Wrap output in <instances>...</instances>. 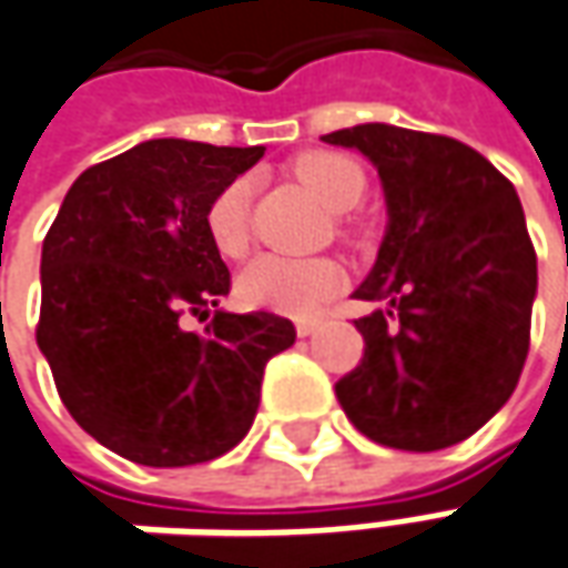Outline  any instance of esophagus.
Wrapping results in <instances>:
<instances>
[{"label": "esophagus", "instance_id": "1", "mask_svg": "<svg viewBox=\"0 0 568 568\" xmlns=\"http://www.w3.org/2000/svg\"><path fill=\"white\" fill-rule=\"evenodd\" d=\"M317 329H321V321H317V317H307V321H295V333H298V336H314V333H317Z\"/></svg>", "mask_w": 568, "mask_h": 568}]
</instances>
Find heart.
I'll use <instances>...</instances> for the list:
<instances>
[{
  "mask_svg": "<svg viewBox=\"0 0 568 568\" xmlns=\"http://www.w3.org/2000/svg\"><path fill=\"white\" fill-rule=\"evenodd\" d=\"M292 172L321 204L348 210L362 201L367 175L358 160L336 150H307L292 160ZM206 235L223 257H242L251 242V182L232 179L206 206ZM345 270L333 257H283L261 254L235 280L245 307L285 317H311L339 295Z\"/></svg>",
  "mask_w": 568,
  "mask_h": 568,
  "instance_id": "heart-1",
  "label": "heart"
}]
</instances>
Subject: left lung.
<instances>
[{
    "label": "left lung",
    "mask_w": 568,
    "mask_h": 568,
    "mask_svg": "<svg viewBox=\"0 0 568 568\" xmlns=\"http://www.w3.org/2000/svg\"><path fill=\"white\" fill-rule=\"evenodd\" d=\"M377 166L389 210L355 298L362 364L336 383L348 420L381 446L434 453L471 437L513 396L531 339L538 257L513 182L456 138L355 125L323 134Z\"/></svg>",
    "instance_id": "obj_1"
}]
</instances>
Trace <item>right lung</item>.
Instances as JSON below:
<instances>
[{
  "label": "right lung",
  "mask_w": 568,
  "mask_h": 568,
  "mask_svg": "<svg viewBox=\"0 0 568 568\" xmlns=\"http://www.w3.org/2000/svg\"><path fill=\"white\" fill-rule=\"evenodd\" d=\"M264 148L156 138L84 169L43 239L37 345L93 440L153 468L197 465L242 443L264 367L295 343L280 314L213 311L229 270L206 206Z\"/></svg>",
  "instance_id": "1"
}]
</instances>
